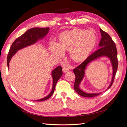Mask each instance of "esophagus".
<instances>
[{
	"label": "esophagus",
	"instance_id": "obj_1",
	"mask_svg": "<svg viewBox=\"0 0 127 127\" xmlns=\"http://www.w3.org/2000/svg\"><path fill=\"white\" fill-rule=\"evenodd\" d=\"M69 70V68H68V67H64V68H63V72H67V71H68Z\"/></svg>",
	"mask_w": 127,
	"mask_h": 127
}]
</instances>
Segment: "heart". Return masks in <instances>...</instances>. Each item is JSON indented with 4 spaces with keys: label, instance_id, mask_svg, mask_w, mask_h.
<instances>
[{
    "label": "heart",
    "instance_id": "heart-1",
    "mask_svg": "<svg viewBox=\"0 0 127 127\" xmlns=\"http://www.w3.org/2000/svg\"><path fill=\"white\" fill-rule=\"evenodd\" d=\"M96 42L97 36L93 31L75 29L60 33L57 43H51L49 49L52 54L58 57L63 56V51L69 50L74 62L81 63L90 55Z\"/></svg>",
    "mask_w": 127,
    "mask_h": 127
}]
</instances>
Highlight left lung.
Returning <instances> with one entry per match:
<instances>
[{"label":"left lung","mask_w":127,"mask_h":127,"mask_svg":"<svg viewBox=\"0 0 127 127\" xmlns=\"http://www.w3.org/2000/svg\"><path fill=\"white\" fill-rule=\"evenodd\" d=\"M101 34L102 38L99 42L98 46L99 48L97 51L92 53L91 55L88 57L78 67H76L74 69V72L76 76L75 82L74 85L75 91L79 95L86 97H93L96 96L98 95L99 93H87L83 92L80 90L79 86L83 80L84 75H85V70L87 65L99 58L102 57H106L110 59L111 64L113 68V75L112 80L110 85L107 88V89L110 88L113 83L115 76L118 69V61L117 58V50L116 44H115L112 39L108 34L104 31L100 29Z\"/></svg>","instance_id":"left-lung-1"}]
</instances>
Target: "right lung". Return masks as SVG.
Returning a JSON list of instances; mask_svg holds the SVG:
<instances>
[{"mask_svg":"<svg viewBox=\"0 0 127 127\" xmlns=\"http://www.w3.org/2000/svg\"><path fill=\"white\" fill-rule=\"evenodd\" d=\"M49 30V28H34L27 31L23 35L18 37L11 44L10 48L9 51L7 56V66L9 69V64L11 60V58L16 53L18 50H21L28 46L33 44L37 41L38 40L42 39V38L48 34ZM63 75L62 68L61 66H58L56 68L52 71V76L53 78V86L51 92L47 96L43 98H41L35 101H43L47 100L50 97L53 93H54L55 87L58 80L59 79L61 76Z\"/></svg>","mask_w":127,"mask_h":127,"instance_id":"right-lung-1","label":"right lung"}]
</instances>
